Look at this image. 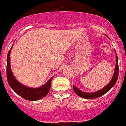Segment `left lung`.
<instances>
[{
    "instance_id": "8db88e82",
    "label": "left lung",
    "mask_w": 126,
    "mask_h": 126,
    "mask_svg": "<svg viewBox=\"0 0 126 126\" xmlns=\"http://www.w3.org/2000/svg\"><path fill=\"white\" fill-rule=\"evenodd\" d=\"M116 68H115L114 74L113 77L111 79V80L108 85H106V87H104L103 89L99 90L98 91H96L95 93H84L82 92L79 90L78 88L73 85V90L74 92L79 97H82V98H86V99H93V98H97L98 97H100V96L103 95L105 93L110 90L111 88L113 87L116 84L118 76H119V63H118V57L117 55L116 54Z\"/></svg>"
}]
</instances>
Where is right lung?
I'll use <instances>...</instances> for the list:
<instances>
[{
    "instance_id": "add662e5",
    "label": "right lung",
    "mask_w": 126,
    "mask_h": 126,
    "mask_svg": "<svg viewBox=\"0 0 126 126\" xmlns=\"http://www.w3.org/2000/svg\"><path fill=\"white\" fill-rule=\"evenodd\" d=\"M12 47L8 52L7 57L6 75L7 80L9 85L13 90L15 92L21 96L25 100L29 101H36L45 97L48 94L51 86V81L53 78H51L45 85L38 88H32L22 85L15 79L13 76L10 68V54Z\"/></svg>"
}]
</instances>
